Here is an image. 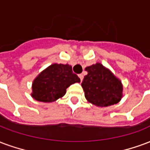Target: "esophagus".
<instances>
[{"label": "esophagus", "mask_w": 150, "mask_h": 150, "mask_svg": "<svg viewBox=\"0 0 150 150\" xmlns=\"http://www.w3.org/2000/svg\"><path fill=\"white\" fill-rule=\"evenodd\" d=\"M79 77L81 81H83V74H79Z\"/></svg>", "instance_id": "1"}]
</instances>
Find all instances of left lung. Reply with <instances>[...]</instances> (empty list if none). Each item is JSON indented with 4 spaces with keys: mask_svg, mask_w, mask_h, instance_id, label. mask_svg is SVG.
<instances>
[{
    "mask_svg": "<svg viewBox=\"0 0 150 150\" xmlns=\"http://www.w3.org/2000/svg\"><path fill=\"white\" fill-rule=\"evenodd\" d=\"M82 87L86 100L101 107L116 104L122 97V84L109 69L97 63L85 68Z\"/></svg>",
    "mask_w": 150,
    "mask_h": 150,
    "instance_id": "8db88e82",
    "label": "left lung"
}]
</instances>
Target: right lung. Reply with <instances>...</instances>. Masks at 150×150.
I'll list each match as a JSON object with an SVG mask.
<instances>
[{"label": "right lung", "mask_w": 150, "mask_h": 150, "mask_svg": "<svg viewBox=\"0 0 150 150\" xmlns=\"http://www.w3.org/2000/svg\"><path fill=\"white\" fill-rule=\"evenodd\" d=\"M80 79L68 64H53L34 79L32 97L43 103H52L66 94L67 88Z\"/></svg>", "instance_id": "1"}]
</instances>
